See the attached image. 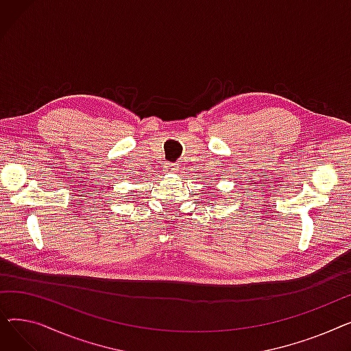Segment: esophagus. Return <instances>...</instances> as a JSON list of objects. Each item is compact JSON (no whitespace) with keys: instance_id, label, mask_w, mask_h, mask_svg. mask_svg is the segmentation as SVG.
Wrapping results in <instances>:
<instances>
[{"instance_id":"34e87169","label":"esophagus","mask_w":351,"mask_h":351,"mask_svg":"<svg viewBox=\"0 0 351 351\" xmlns=\"http://www.w3.org/2000/svg\"><path fill=\"white\" fill-rule=\"evenodd\" d=\"M179 168H180L179 163H176V162L175 163H169L168 162V163L165 165L163 169H165V172H168V173H176V172H179Z\"/></svg>"}]
</instances>
